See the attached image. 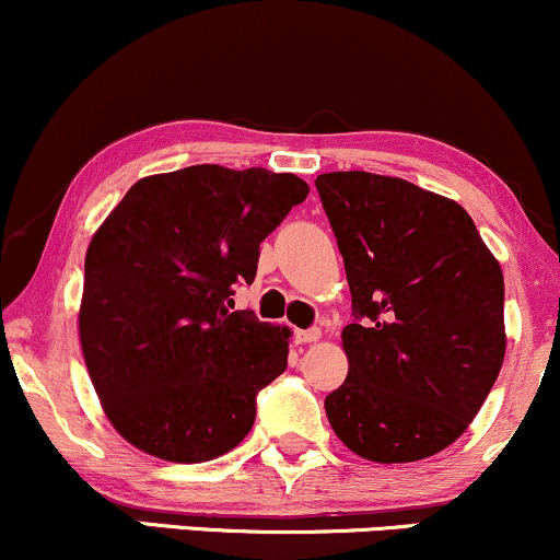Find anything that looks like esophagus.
Wrapping results in <instances>:
<instances>
[{
  "label": "esophagus",
  "instance_id": "1",
  "mask_svg": "<svg viewBox=\"0 0 560 560\" xmlns=\"http://www.w3.org/2000/svg\"><path fill=\"white\" fill-rule=\"evenodd\" d=\"M294 337H298L300 345H313V342H318V339H320V329H302V331L294 334Z\"/></svg>",
  "mask_w": 560,
  "mask_h": 560
}]
</instances>
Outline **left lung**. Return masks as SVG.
I'll return each mask as SVG.
<instances>
[{
  "instance_id": "left-lung-1",
  "label": "left lung",
  "mask_w": 560,
  "mask_h": 560,
  "mask_svg": "<svg viewBox=\"0 0 560 560\" xmlns=\"http://www.w3.org/2000/svg\"><path fill=\"white\" fill-rule=\"evenodd\" d=\"M345 258L350 363L326 397L334 434L374 464H413L453 445L505 358L503 271L471 215L405 178L320 173Z\"/></svg>"
}]
</instances>
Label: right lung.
Segmentation results:
<instances>
[{
  "mask_svg": "<svg viewBox=\"0 0 560 560\" xmlns=\"http://www.w3.org/2000/svg\"><path fill=\"white\" fill-rule=\"evenodd\" d=\"M311 186L294 173L191 165L139 178L94 231L79 337L107 421L171 464L234 450L284 374L287 326L231 311L260 242Z\"/></svg>",
  "mask_w": 560,
  "mask_h": 560,
  "instance_id": "obj_1",
  "label": "right lung"
}]
</instances>
